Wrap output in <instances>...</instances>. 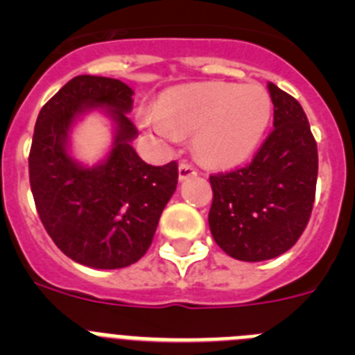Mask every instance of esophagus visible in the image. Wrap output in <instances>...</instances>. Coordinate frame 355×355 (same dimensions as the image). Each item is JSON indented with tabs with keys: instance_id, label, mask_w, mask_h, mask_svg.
Instances as JSON below:
<instances>
[{
	"instance_id": "34e87169",
	"label": "esophagus",
	"mask_w": 355,
	"mask_h": 355,
	"mask_svg": "<svg viewBox=\"0 0 355 355\" xmlns=\"http://www.w3.org/2000/svg\"><path fill=\"white\" fill-rule=\"evenodd\" d=\"M197 171L193 165H190V163H181L180 165V180L184 181L188 180V178H192V175H196Z\"/></svg>"
}]
</instances>
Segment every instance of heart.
<instances>
[{
	"label": "heart",
	"instance_id": "obj_1",
	"mask_svg": "<svg viewBox=\"0 0 355 355\" xmlns=\"http://www.w3.org/2000/svg\"><path fill=\"white\" fill-rule=\"evenodd\" d=\"M272 117V97L259 83H205L174 90L142 126L165 140L193 135L197 158L211 167L245 162L261 142Z\"/></svg>",
	"mask_w": 355,
	"mask_h": 355
}]
</instances>
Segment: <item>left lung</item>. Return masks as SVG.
Returning a JSON list of instances; mask_svg holds the SVG:
<instances>
[{
  "mask_svg": "<svg viewBox=\"0 0 355 355\" xmlns=\"http://www.w3.org/2000/svg\"><path fill=\"white\" fill-rule=\"evenodd\" d=\"M274 130L245 167L209 175L216 245L240 261L277 258L297 243L315 202L318 150L299 101L268 83Z\"/></svg>",
  "mask_w": 355,
  "mask_h": 355,
  "instance_id": "1",
  "label": "left lung"
}]
</instances>
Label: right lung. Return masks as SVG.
Returning <instances> with one entry per match:
<instances>
[{
    "label": "right lung",
    "instance_id": "1",
    "mask_svg": "<svg viewBox=\"0 0 355 355\" xmlns=\"http://www.w3.org/2000/svg\"><path fill=\"white\" fill-rule=\"evenodd\" d=\"M131 96L121 80L72 78L40 110L28 158L37 213L51 240L72 261L103 270L133 265L147 252L178 184V163L155 167L131 146L139 135L126 115ZM92 107L107 108L116 139L105 162L90 169L70 158L67 137Z\"/></svg>",
    "mask_w": 355,
    "mask_h": 355
}]
</instances>
